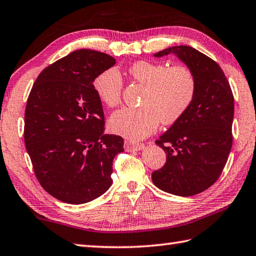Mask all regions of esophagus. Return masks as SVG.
I'll return each instance as SVG.
<instances>
[{
  "mask_svg": "<svg viewBox=\"0 0 256 256\" xmlns=\"http://www.w3.org/2000/svg\"><path fill=\"white\" fill-rule=\"evenodd\" d=\"M145 145L144 144H136V143H131V142H125L124 148L128 152H133V151H140V150H143Z\"/></svg>",
  "mask_w": 256,
  "mask_h": 256,
  "instance_id": "1",
  "label": "esophagus"
}]
</instances>
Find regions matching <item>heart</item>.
Instances as JSON below:
<instances>
[{
  "label": "heart",
  "mask_w": 256,
  "mask_h": 256,
  "mask_svg": "<svg viewBox=\"0 0 256 256\" xmlns=\"http://www.w3.org/2000/svg\"><path fill=\"white\" fill-rule=\"evenodd\" d=\"M134 81L145 85L142 108H123L108 120L110 130L130 140H141L153 133L160 121L176 122L191 105L196 81L184 65L170 66L163 63L138 61L128 68ZM93 88L100 101L108 108L121 102L123 80L116 68H111L94 78Z\"/></svg>",
  "instance_id": "obj_1"
}]
</instances>
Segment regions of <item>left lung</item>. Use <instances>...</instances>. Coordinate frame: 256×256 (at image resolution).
<instances>
[{
	"instance_id": "left-lung-1",
	"label": "left lung",
	"mask_w": 256,
	"mask_h": 256,
	"mask_svg": "<svg viewBox=\"0 0 256 256\" xmlns=\"http://www.w3.org/2000/svg\"><path fill=\"white\" fill-rule=\"evenodd\" d=\"M174 54L196 81L194 98L181 118L156 143L166 163L152 173L155 186L178 196H192L213 185L232 148L234 98L220 65L198 50L178 45L154 54Z\"/></svg>"
}]
</instances>
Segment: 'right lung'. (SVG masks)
<instances>
[{
    "label": "right lung",
    "mask_w": 256,
    "mask_h": 256,
    "mask_svg": "<svg viewBox=\"0 0 256 256\" xmlns=\"http://www.w3.org/2000/svg\"><path fill=\"white\" fill-rule=\"evenodd\" d=\"M114 64L105 53L78 50L44 68L28 95L25 148L40 184L58 201L86 203L112 185L113 160L124 141L104 134L93 82Z\"/></svg>",
    "instance_id": "1"
}]
</instances>
